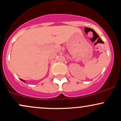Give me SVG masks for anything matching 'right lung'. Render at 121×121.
I'll return each instance as SVG.
<instances>
[{
    "mask_svg": "<svg viewBox=\"0 0 121 121\" xmlns=\"http://www.w3.org/2000/svg\"><path fill=\"white\" fill-rule=\"evenodd\" d=\"M21 80H22V81L24 82V80H22V79H21Z\"/></svg>",
    "mask_w": 121,
    "mask_h": 121,
    "instance_id": "1",
    "label": "right lung"
}]
</instances>
